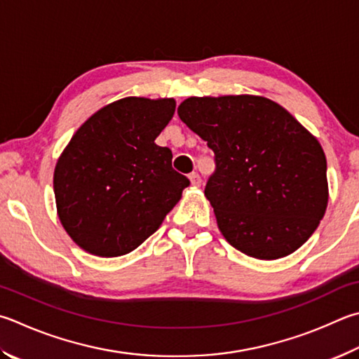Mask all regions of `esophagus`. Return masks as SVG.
I'll list each match as a JSON object with an SVG mask.
<instances>
[{"instance_id":"esophagus-1","label":"esophagus","mask_w":359,"mask_h":359,"mask_svg":"<svg viewBox=\"0 0 359 359\" xmlns=\"http://www.w3.org/2000/svg\"><path fill=\"white\" fill-rule=\"evenodd\" d=\"M188 177H190V180H191V185H194V187H199L201 185V175L198 174V172H191L190 175H188Z\"/></svg>"}]
</instances>
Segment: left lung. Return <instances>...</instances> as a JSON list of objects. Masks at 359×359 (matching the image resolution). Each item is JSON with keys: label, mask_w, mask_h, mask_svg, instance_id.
Instances as JSON below:
<instances>
[{"label": "left lung", "mask_w": 359, "mask_h": 359, "mask_svg": "<svg viewBox=\"0 0 359 359\" xmlns=\"http://www.w3.org/2000/svg\"><path fill=\"white\" fill-rule=\"evenodd\" d=\"M177 113L215 154L204 193L227 242L264 260L297 251L328 204L327 158L314 136L257 95L190 97Z\"/></svg>", "instance_id": "8db88e82"}]
</instances>
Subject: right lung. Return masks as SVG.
Here are the masks:
<instances>
[{
    "label": "right lung",
    "mask_w": 359,
    "mask_h": 359,
    "mask_svg": "<svg viewBox=\"0 0 359 359\" xmlns=\"http://www.w3.org/2000/svg\"><path fill=\"white\" fill-rule=\"evenodd\" d=\"M174 99L127 97L103 107L72 136L55 168L60 219L74 242L102 257L138 248L190 185L155 138Z\"/></svg>",
    "instance_id": "add662e5"
}]
</instances>
